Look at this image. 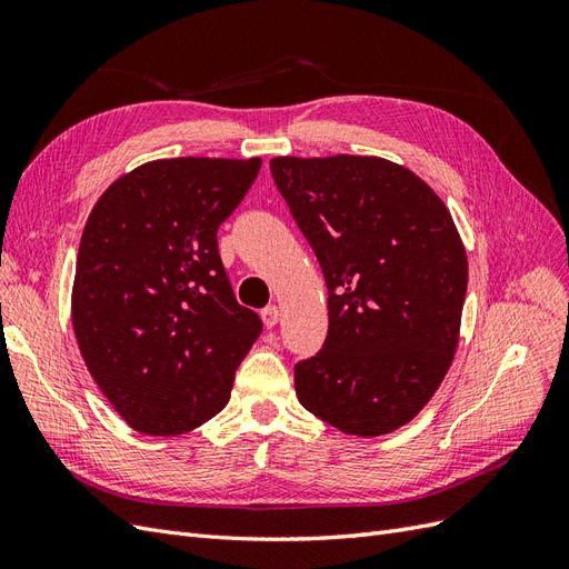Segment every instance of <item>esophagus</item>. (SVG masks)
Instances as JSON below:
<instances>
[{
  "label": "esophagus",
  "mask_w": 569,
  "mask_h": 569,
  "mask_svg": "<svg viewBox=\"0 0 569 569\" xmlns=\"http://www.w3.org/2000/svg\"><path fill=\"white\" fill-rule=\"evenodd\" d=\"M261 318H263V325L268 327V330H272V327L280 322V308L278 306H266L261 311Z\"/></svg>",
  "instance_id": "1"
}]
</instances>
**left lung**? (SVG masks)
<instances>
[{
    "mask_svg": "<svg viewBox=\"0 0 569 569\" xmlns=\"http://www.w3.org/2000/svg\"><path fill=\"white\" fill-rule=\"evenodd\" d=\"M291 218L316 251L330 327L295 366L306 410L356 437L410 422L449 372L468 258L443 201L377 157L270 161Z\"/></svg>",
    "mask_w": 569,
    "mask_h": 569,
    "instance_id": "1",
    "label": "left lung"
}]
</instances>
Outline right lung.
<instances>
[{
  "mask_svg": "<svg viewBox=\"0 0 569 569\" xmlns=\"http://www.w3.org/2000/svg\"><path fill=\"white\" fill-rule=\"evenodd\" d=\"M261 159H166L116 180L82 230L73 330L99 389L132 429L182 435L230 401L263 322L234 299L218 228Z\"/></svg>",
  "mask_w": 569,
  "mask_h": 569,
  "instance_id": "right-lung-1",
  "label": "right lung"
}]
</instances>
